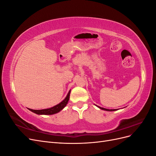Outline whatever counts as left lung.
<instances>
[{
	"mask_svg": "<svg viewBox=\"0 0 156 156\" xmlns=\"http://www.w3.org/2000/svg\"><path fill=\"white\" fill-rule=\"evenodd\" d=\"M99 108H101V109H102V110H105V111H116V109H107V108H103V107H99V106H98Z\"/></svg>",
	"mask_w": 156,
	"mask_h": 156,
	"instance_id": "left-lung-1",
	"label": "left lung"
}]
</instances>
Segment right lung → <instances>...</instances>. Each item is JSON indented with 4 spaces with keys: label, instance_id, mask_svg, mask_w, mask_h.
Masks as SVG:
<instances>
[{
    "label": "right lung",
    "instance_id": "add662e5",
    "mask_svg": "<svg viewBox=\"0 0 156 156\" xmlns=\"http://www.w3.org/2000/svg\"><path fill=\"white\" fill-rule=\"evenodd\" d=\"M69 94H70V90L69 91L67 96L66 97V98L62 102H60L59 104L56 105L51 108H46V109H41V110H33V109H31V108H29V109L30 111L36 113L37 115H49L55 114V113H57L62 109H63V108L65 107V106L67 105L69 99Z\"/></svg>",
    "mask_w": 156,
    "mask_h": 156
}]
</instances>
